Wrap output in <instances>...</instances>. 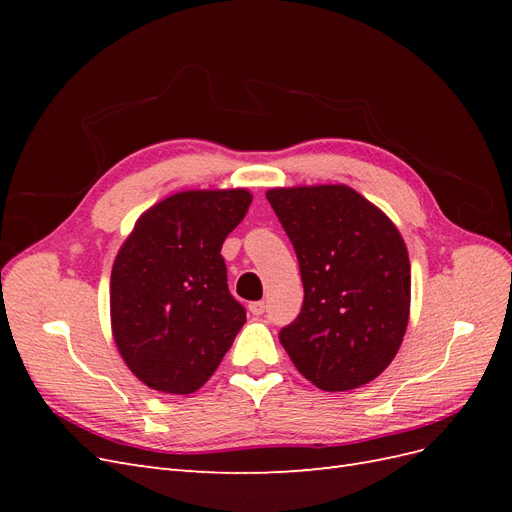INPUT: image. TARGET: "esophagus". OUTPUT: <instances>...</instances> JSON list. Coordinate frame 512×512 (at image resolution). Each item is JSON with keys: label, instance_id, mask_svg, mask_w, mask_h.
<instances>
[{"label": "esophagus", "instance_id": "1", "mask_svg": "<svg viewBox=\"0 0 512 512\" xmlns=\"http://www.w3.org/2000/svg\"><path fill=\"white\" fill-rule=\"evenodd\" d=\"M250 312H252L254 316H262V314H265V301L250 303Z\"/></svg>", "mask_w": 512, "mask_h": 512}]
</instances>
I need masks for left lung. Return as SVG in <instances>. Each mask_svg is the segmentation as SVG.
Returning <instances> with one entry per match:
<instances>
[{"instance_id": "1", "label": "left lung", "mask_w": 512, "mask_h": 512, "mask_svg": "<svg viewBox=\"0 0 512 512\" xmlns=\"http://www.w3.org/2000/svg\"><path fill=\"white\" fill-rule=\"evenodd\" d=\"M299 258L303 307L280 331L318 389H359L391 365L410 320V258L389 215L344 183L267 192Z\"/></svg>"}]
</instances>
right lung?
<instances>
[{"instance_id":"right-lung-1","label":"right lung","mask_w":512,"mask_h":512,"mask_svg":"<svg viewBox=\"0 0 512 512\" xmlns=\"http://www.w3.org/2000/svg\"><path fill=\"white\" fill-rule=\"evenodd\" d=\"M250 205L245 188L177 192L149 207L119 247L111 273L113 339L149 389L198 391L245 324L220 252Z\"/></svg>"}]
</instances>
